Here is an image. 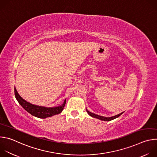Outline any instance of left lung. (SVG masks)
I'll return each instance as SVG.
<instances>
[{
    "mask_svg": "<svg viewBox=\"0 0 157 157\" xmlns=\"http://www.w3.org/2000/svg\"><path fill=\"white\" fill-rule=\"evenodd\" d=\"M86 111H87V114H88L89 116H91V117H94V118H97V119H99V120H101V121H112V120H114V119H115L119 117L121 115H122V114L124 113H121V114H117V115H116V116H113V117H106L99 116V115L95 114H94V113H91V112H89L87 109H86Z\"/></svg>",
    "mask_w": 157,
    "mask_h": 157,
    "instance_id": "left-lung-1",
    "label": "left lung"
}]
</instances>
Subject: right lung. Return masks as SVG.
<instances>
[{
  "mask_svg": "<svg viewBox=\"0 0 157 157\" xmlns=\"http://www.w3.org/2000/svg\"><path fill=\"white\" fill-rule=\"evenodd\" d=\"M14 91L15 98L18 102V103L21 105V107L25 110H27L31 115L40 119H45L47 117H52L53 116L60 114L63 111L66 104V99L64 101L63 104L56 107H47L43 106H39L32 104L22 98L18 94L15 87L14 88Z\"/></svg>",
  "mask_w": 157,
  "mask_h": 157,
  "instance_id": "add662e5",
  "label": "right lung"
}]
</instances>
